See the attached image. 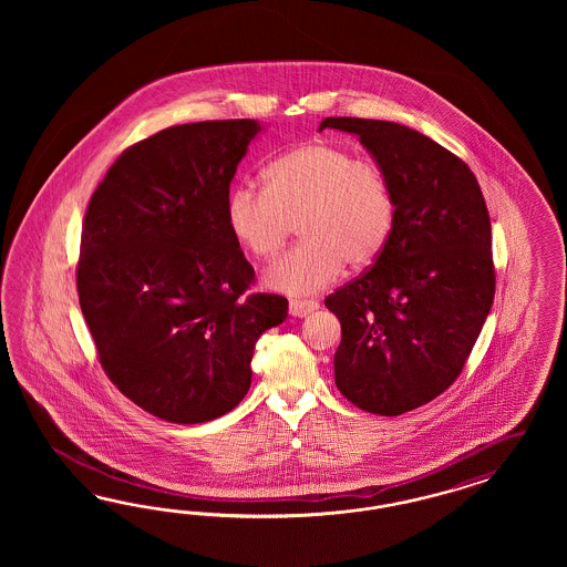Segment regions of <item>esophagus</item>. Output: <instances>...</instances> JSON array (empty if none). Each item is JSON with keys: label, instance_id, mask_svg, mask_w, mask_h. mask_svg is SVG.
Wrapping results in <instances>:
<instances>
[{"label": "esophagus", "instance_id": "obj_1", "mask_svg": "<svg viewBox=\"0 0 567 567\" xmlns=\"http://www.w3.org/2000/svg\"><path fill=\"white\" fill-rule=\"evenodd\" d=\"M318 308L320 306L316 301H297V299H292L291 303H289V311H291V316H295V318H306L308 313L316 311Z\"/></svg>", "mask_w": 567, "mask_h": 567}]
</instances>
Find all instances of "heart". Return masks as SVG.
Masks as SVG:
<instances>
[{
  "mask_svg": "<svg viewBox=\"0 0 567 567\" xmlns=\"http://www.w3.org/2000/svg\"><path fill=\"white\" fill-rule=\"evenodd\" d=\"M301 243L276 259L264 280L292 297L327 289L344 261L372 266L396 223L395 193L384 172L327 141H311L276 157L264 190L237 187L226 199L230 235L256 258H270L291 233Z\"/></svg>",
  "mask_w": 567,
  "mask_h": 567,
  "instance_id": "heart-1",
  "label": "heart"
}]
</instances>
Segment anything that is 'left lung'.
Segmentation results:
<instances>
[{"mask_svg":"<svg viewBox=\"0 0 567 567\" xmlns=\"http://www.w3.org/2000/svg\"><path fill=\"white\" fill-rule=\"evenodd\" d=\"M324 128L360 137L396 202L374 266L324 301L343 332L334 382L363 412L399 415L453 384L493 308L488 209L464 162L410 126L324 118Z\"/></svg>","mask_w":567,"mask_h":567,"instance_id":"left-lung-1","label":"left lung"}]
</instances>
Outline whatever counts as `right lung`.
<instances>
[{
    "mask_svg": "<svg viewBox=\"0 0 567 567\" xmlns=\"http://www.w3.org/2000/svg\"><path fill=\"white\" fill-rule=\"evenodd\" d=\"M258 121L171 126L128 147L86 207L79 301L105 374L145 412L202 424L251 386L259 337L289 301L243 292L254 268L226 224Z\"/></svg>",
    "mask_w": 567,
    "mask_h": 567,
    "instance_id": "1",
    "label": "right lung"
}]
</instances>
